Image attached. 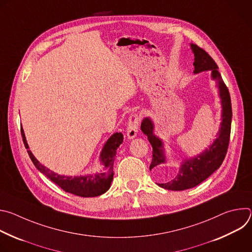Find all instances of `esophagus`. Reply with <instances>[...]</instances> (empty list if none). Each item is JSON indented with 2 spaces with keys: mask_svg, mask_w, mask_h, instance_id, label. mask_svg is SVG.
<instances>
[{
  "mask_svg": "<svg viewBox=\"0 0 252 252\" xmlns=\"http://www.w3.org/2000/svg\"><path fill=\"white\" fill-rule=\"evenodd\" d=\"M139 124V118L137 115H131L128 119L127 128H126V135L128 139H132L136 136L137 133V127Z\"/></svg>",
  "mask_w": 252,
  "mask_h": 252,
  "instance_id": "obj_1",
  "label": "esophagus"
}]
</instances>
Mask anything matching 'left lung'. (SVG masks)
<instances>
[{"label": "left lung", "instance_id": "1", "mask_svg": "<svg viewBox=\"0 0 252 252\" xmlns=\"http://www.w3.org/2000/svg\"><path fill=\"white\" fill-rule=\"evenodd\" d=\"M191 51L194 55V74H199L204 70L211 71V79L218 84L220 90V97L221 99V123L217 138L213 140L208 149L204 150L198 156L184 159L182 166L177 173L168 181L158 184V187L168 190H185L194 188L209 177L221 165L229 143L231 128V100L227 87L225 86L219 66L212 58L201 48L194 44H190ZM140 128L145 133L153 147V160L150 169L153 168L161 176L168 171L166 165V156L162 140L155 134V124L151 118H145L141 123ZM167 176V175H166Z\"/></svg>", "mask_w": 252, "mask_h": 252}]
</instances>
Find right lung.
Wrapping results in <instances>:
<instances>
[{
    "label": "right lung",
    "instance_id": "right-lung-1",
    "mask_svg": "<svg viewBox=\"0 0 252 252\" xmlns=\"http://www.w3.org/2000/svg\"><path fill=\"white\" fill-rule=\"evenodd\" d=\"M21 133L23 136L24 145L26 149H28V154L34 166L65 192L73 193L82 197H94L103 194L111 188V184L114 178L115 158L118 148L122 145L124 140L123 133H114L104 143L99 155V161L102 165V169L99 172L79 176L61 175L41 164L40 161L32 154V152L29 151V146L23 127L21 128Z\"/></svg>",
    "mask_w": 252,
    "mask_h": 252
}]
</instances>
